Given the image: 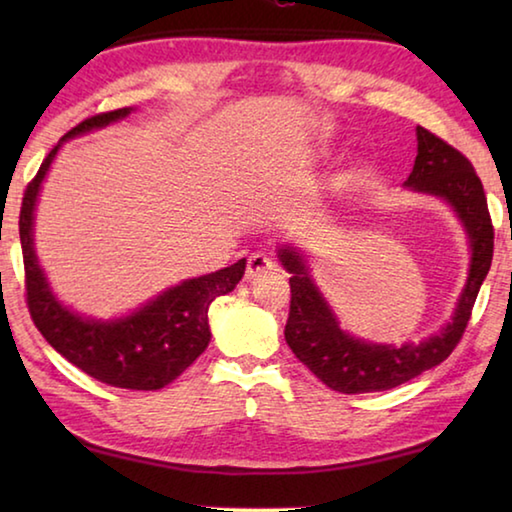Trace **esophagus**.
I'll list each match as a JSON object with an SVG mask.
<instances>
[{
    "label": "esophagus",
    "mask_w": 512,
    "mask_h": 512,
    "mask_svg": "<svg viewBox=\"0 0 512 512\" xmlns=\"http://www.w3.org/2000/svg\"><path fill=\"white\" fill-rule=\"evenodd\" d=\"M273 262L271 257H266L264 253H253L248 257V266H246V280H255V277L264 275L268 271H273Z\"/></svg>",
    "instance_id": "esophagus-1"
}]
</instances>
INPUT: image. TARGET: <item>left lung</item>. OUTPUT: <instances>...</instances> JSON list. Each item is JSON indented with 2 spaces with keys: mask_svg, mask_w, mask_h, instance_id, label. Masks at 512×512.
I'll list each match as a JSON object with an SVG mask.
<instances>
[{
  "mask_svg": "<svg viewBox=\"0 0 512 512\" xmlns=\"http://www.w3.org/2000/svg\"><path fill=\"white\" fill-rule=\"evenodd\" d=\"M415 135H418V155L404 187L418 194L436 196L452 207L470 246V271L465 287L449 323L436 334L420 343L409 341L402 345L357 339L341 329L334 309L314 282L307 255L291 244L277 248L284 271L291 273V309L284 339L293 354L325 386L345 395L391 391L443 363L461 341L474 300L492 264L495 232H492L483 185L472 162L427 128L418 126Z\"/></svg>",
  "mask_w": 512,
  "mask_h": 512,
  "instance_id": "8db88e82",
  "label": "left lung"
}]
</instances>
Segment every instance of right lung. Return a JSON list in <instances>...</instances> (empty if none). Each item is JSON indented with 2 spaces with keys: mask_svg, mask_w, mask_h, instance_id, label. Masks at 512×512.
Listing matches in <instances>:
<instances>
[{
  "mask_svg": "<svg viewBox=\"0 0 512 512\" xmlns=\"http://www.w3.org/2000/svg\"><path fill=\"white\" fill-rule=\"evenodd\" d=\"M131 112L133 108H121L85 119L49 151L36 178L24 192L20 241L24 273H27V305L33 323L51 348L103 384L131 388V391H158L183 375L205 352L212 339L207 309L216 298L237 287L246 271V259H239L237 264L216 273L183 280L144 302L131 314L101 320L76 314L56 298L33 244L40 187L60 146L76 135L126 119Z\"/></svg>",
  "mask_w": 512,
  "mask_h": 512,
  "instance_id": "right-lung-1",
  "label": "right lung"
}]
</instances>
